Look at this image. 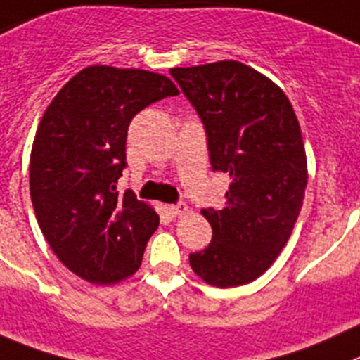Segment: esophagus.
<instances>
[{
	"instance_id": "34e87169",
	"label": "esophagus",
	"mask_w": 360,
	"mask_h": 360,
	"mask_svg": "<svg viewBox=\"0 0 360 360\" xmlns=\"http://www.w3.org/2000/svg\"><path fill=\"white\" fill-rule=\"evenodd\" d=\"M167 212H169L173 217H182V215H187L191 212V208L187 207L186 203H178V205H167Z\"/></svg>"
}]
</instances>
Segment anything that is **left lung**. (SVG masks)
<instances>
[{
  "instance_id": "obj_1",
  "label": "left lung",
  "mask_w": 360,
  "mask_h": 360,
  "mask_svg": "<svg viewBox=\"0 0 360 360\" xmlns=\"http://www.w3.org/2000/svg\"><path fill=\"white\" fill-rule=\"evenodd\" d=\"M207 131L214 171L229 173L221 210L203 208L212 242L191 269L217 288L248 285L279 256L307 186V159L292 102L274 81L235 60L171 68Z\"/></svg>"
}]
</instances>
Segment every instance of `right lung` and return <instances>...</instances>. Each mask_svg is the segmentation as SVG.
I'll list each match as a JSON object with an SVG mask.
<instances>
[{
  "label": "right lung",
  "instance_id": "obj_1",
  "mask_svg": "<svg viewBox=\"0 0 360 360\" xmlns=\"http://www.w3.org/2000/svg\"><path fill=\"white\" fill-rule=\"evenodd\" d=\"M173 81L141 68L90 65L51 101L33 139L30 194L47 244L91 285H116L141 266L159 215L116 182L129 123L178 95Z\"/></svg>",
  "mask_w": 360,
  "mask_h": 360
}]
</instances>
